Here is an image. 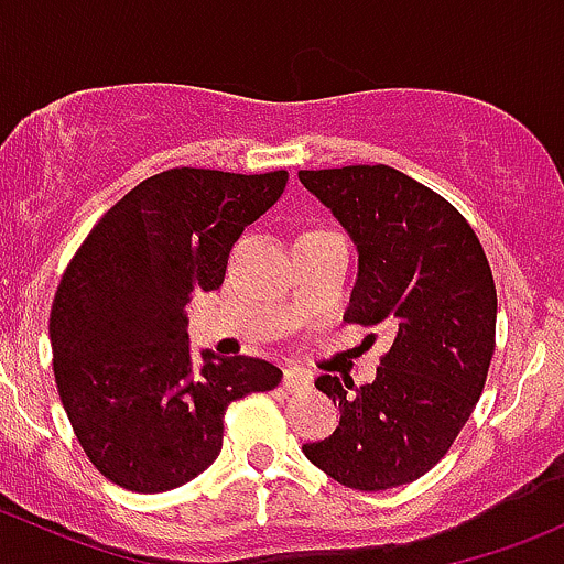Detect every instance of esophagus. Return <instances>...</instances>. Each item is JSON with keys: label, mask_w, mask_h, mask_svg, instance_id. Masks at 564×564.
<instances>
[{"label": "esophagus", "mask_w": 564, "mask_h": 564, "mask_svg": "<svg viewBox=\"0 0 564 564\" xmlns=\"http://www.w3.org/2000/svg\"><path fill=\"white\" fill-rule=\"evenodd\" d=\"M311 384V373L305 371V368H286V371H283V388H286L289 392H294V390H303V388H308Z\"/></svg>", "instance_id": "1"}]
</instances>
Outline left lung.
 Wrapping results in <instances>:
<instances>
[{
	"mask_svg": "<svg viewBox=\"0 0 564 564\" xmlns=\"http://www.w3.org/2000/svg\"><path fill=\"white\" fill-rule=\"evenodd\" d=\"M297 176L357 248L344 318L392 338L371 384L316 379L340 423L303 453L346 488L403 486L451 451L486 384L497 333L491 267L458 209L398 169Z\"/></svg>",
	"mask_w": 564,
	"mask_h": 564,
	"instance_id": "left-lung-1",
	"label": "left lung"
}]
</instances>
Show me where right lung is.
<instances>
[{"mask_svg": "<svg viewBox=\"0 0 564 564\" xmlns=\"http://www.w3.org/2000/svg\"><path fill=\"white\" fill-rule=\"evenodd\" d=\"M286 172L172 169L135 185L98 220L62 275L51 349L62 406L84 453L117 486L172 491L224 447V414L272 390L259 357L193 360L187 303L215 292L229 250L286 187Z\"/></svg>", "mask_w": 564, "mask_h": 564, "instance_id": "add662e5", "label": "right lung"}]
</instances>
